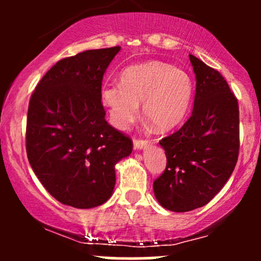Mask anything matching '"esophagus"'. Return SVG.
<instances>
[{"mask_svg":"<svg viewBox=\"0 0 261 261\" xmlns=\"http://www.w3.org/2000/svg\"><path fill=\"white\" fill-rule=\"evenodd\" d=\"M148 146V141L143 139H135L134 140V147L136 149L146 148Z\"/></svg>","mask_w":261,"mask_h":261,"instance_id":"34e87169","label":"esophagus"}]
</instances>
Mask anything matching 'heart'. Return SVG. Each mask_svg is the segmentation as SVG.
Here are the masks:
<instances>
[{"mask_svg": "<svg viewBox=\"0 0 261 261\" xmlns=\"http://www.w3.org/2000/svg\"><path fill=\"white\" fill-rule=\"evenodd\" d=\"M193 91V81L185 71L166 62L148 61L125 68L120 85L104 86L101 101L114 126H130L139 116V104L143 103L146 118L160 130H169L187 115Z\"/></svg>", "mask_w": 261, "mask_h": 261, "instance_id": "heart-1", "label": "heart"}]
</instances>
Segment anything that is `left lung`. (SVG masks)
Returning a JSON list of instances; mask_svg holds the SVG:
<instances>
[{
	"label": "left lung",
	"mask_w": 261,
	"mask_h": 261,
	"mask_svg": "<svg viewBox=\"0 0 261 261\" xmlns=\"http://www.w3.org/2000/svg\"><path fill=\"white\" fill-rule=\"evenodd\" d=\"M196 76L190 118L160 145L167 167L153 182L158 202L174 212L206 205L224 187L239 154V107L228 83L215 68L189 55Z\"/></svg>",
	"instance_id": "left-lung-1"
}]
</instances>
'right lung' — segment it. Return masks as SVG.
Listing matches in <instances>:
<instances>
[{"instance_id":"obj_1","label":"right lung","mask_w":261,"mask_h":261,"mask_svg":"<svg viewBox=\"0 0 261 261\" xmlns=\"http://www.w3.org/2000/svg\"><path fill=\"white\" fill-rule=\"evenodd\" d=\"M120 46L61 59L44 74L28 107L25 148L44 188L64 205L91 208L112 196L115 164L133 140L106 120L101 81Z\"/></svg>"}]
</instances>
